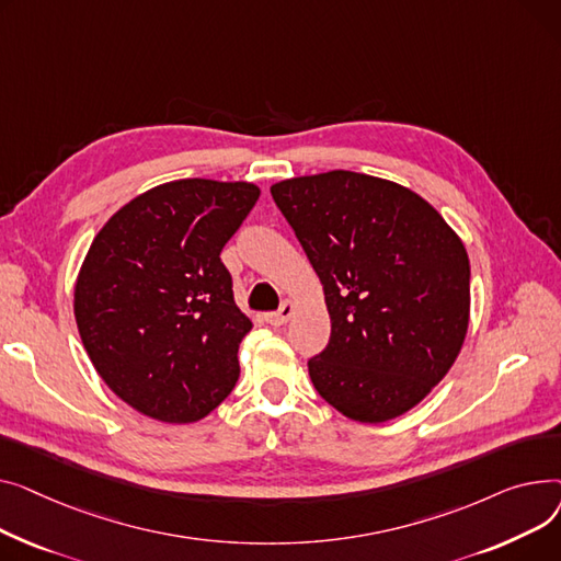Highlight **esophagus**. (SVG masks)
<instances>
[{
  "label": "esophagus",
  "instance_id": "34e87169",
  "mask_svg": "<svg viewBox=\"0 0 561 561\" xmlns=\"http://www.w3.org/2000/svg\"><path fill=\"white\" fill-rule=\"evenodd\" d=\"M291 312H294V304H291V301H285L276 312H270V314H267V321H270L272 325H283V323H287V319L291 317Z\"/></svg>",
  "mask_w": 561,
  "mask_h": 561
}]
</instances>
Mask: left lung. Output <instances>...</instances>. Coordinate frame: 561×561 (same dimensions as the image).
Returning a JSON list of instances; mask_svg holds the SVG:
<instances>
[{
	"label": "left lung",
	"mask_w": 561,
	"mask_h": 561,
	"mask_svg": "<svg viewBox=\"0 0 561 561\" xmlns=\"http://www.w3.org/2000/svg\"><path fill=\"white\" fill-rule=\"evenodd\" d=\"M317 272L331 342L308 359L319 397L380 423L421 403L465 344L467 249L412 190L335 170L272 185Z\"/></svg>",
	"instance_id": "1"
}]
</instances>
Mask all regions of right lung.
Instances as JSON below:
<instances>
[{
    "mask_svg": "<svg viewBox=\"0 0 561 561\" xmlns=\"http://www.w3.org/2000/svg\"><path fill=\"white\" fill-rule=\"evenodd\" d=\"M257 196L244 181H172L128 202L92 240L75 287L79 335L134 410L192 423L233 391L253 323L219 253Z\"/></svg>",
    "mask_w": 561,
    "mask_h": 561,
    "instance_id": "1",
    "label": "right lung"
}]
</instances>
